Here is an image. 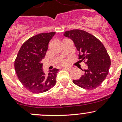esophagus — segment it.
Wrapping results in <instances>:
<instances>
[{
    "label": "esophagus",
    "instance_id": "34e87169",
    "mask_svg": "<svg viewBox=\"0 0 122 122\" xmlns=\"http://www.w3.org/2000/svg\"><path fill=\"white\" fill-rule=\"evenodd\" d=\"M64 69H66V70H68V71H71V70H72V67H71V66H65V67H64Z\"/></svg>",
    "mask_w": 122,
    "mask_h": 122
}]
</instances>
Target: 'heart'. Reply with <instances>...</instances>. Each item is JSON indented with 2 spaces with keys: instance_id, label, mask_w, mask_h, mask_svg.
<instances>
[{
  "instance_id": "heart-1",
  "label": "heart",
  "mask_w": 122,
  "mask_h": 122,
  "mask_svg": "<svg viewBox=\"0 0 122 122\" xmlns=\"http://www.w3.org/2000/svg\"><path fill=\"white\" fill-rule=\"evenodd\" d=\"M65 62H66L65 60H64V61H62V63H64H64H65Z\"/></svg>"
}]
</instances>
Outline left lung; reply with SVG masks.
Returning a JSON list of instances; mask_svg holds the SVG:
<instances>
[{"mask_svg": "<svg viewBox=\"0 0 122 122\" xmlns=\"http://www.w3.org/2000/svg\"><path fill=\"white\" fill-rule=\"evenodd\" d=\"M64 36L73 41L79 51V59L85 61L87 69L73 82L85 89H94L106 79L111 65L110 57L103 44L96 37L84 30L66 31Z\"/></svg>", "mask_w": 122, "mask_h": 122, "instance_id": "1", "label": "left lung"}]
</instances>
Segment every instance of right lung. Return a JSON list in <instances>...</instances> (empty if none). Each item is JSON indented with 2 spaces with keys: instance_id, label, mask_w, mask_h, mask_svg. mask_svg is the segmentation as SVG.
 Returning <instances> with one entry per match:
<instances>
[{
  "instance_id": "1",
  "label": "right lung",
  "mask_w": 122,
  "mask_h": 122,
  "mask_svg": "<svg viewBox=\"0 0 122 122\" xmlns=\"http://www.w3.org/2000/svg\"><path fill=\"white\" fill-rule=\"evenodd\" d=\"M55 32L41 33L30 38L21 46L15 60V70L18 79L33 93L46 92L56 84L58 69L43 71L41 61L48 49L49 42Z\"/></svg>"
}]
</instances>
